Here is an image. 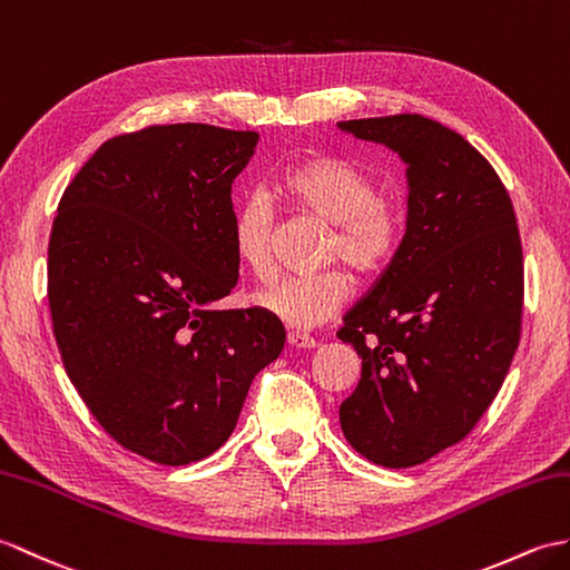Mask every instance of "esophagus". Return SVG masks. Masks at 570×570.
<instances>
[{
  "label": "esophagus",
  "mask_w": 570,
  "mask_h": 570,
  "mask_svg": "<svg viewBox=\"0 0 570 570\" xmlns=\"http://www.w3.org/2000/svg\"><path fill=\"white\" fill-rule=\"evenodd\" d=\"M286 342H288L291 347H296V350H313L317 345V342L311 335H306V333H288Z\"/></svg>",
  "instance_id": "obj_1"
}]
</instances>
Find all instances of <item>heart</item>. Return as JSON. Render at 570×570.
Returning a JSON list of instances; mask_svg holds the SVG:
<instances>
[{
  "instance_id": "b5f03b06",
  "label": "heart",
  "mask_w": 570,
  "mask_h": 570,
  "mask_svg": "<svg viewBox=\"0 0 570 570\" xmlns=\"http://www.w3.org/2000/svg\"><path fill=\"white\" fill-rule=\"evenodd\" d=\"M282 194L291 204L333 223L327 259H342L362 276L381 274L403 240V214L379 196L374 177L340 157H311L291 165L282 177ZM274 206L255 191L243 198L233 218V247L247 272L259 279L272 274ZM352 294L345 272L284 276L253 296L255 306L288 327L323 325L342 311Z\"/></svg>"
}]
</instances>
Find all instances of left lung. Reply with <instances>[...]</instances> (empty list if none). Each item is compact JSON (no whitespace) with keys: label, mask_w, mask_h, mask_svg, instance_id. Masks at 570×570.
Returning <instances> with one entry per match:
<instances>
[{"label":"left lung","mask_w":570,"mask_h":570,"mask_svg":"<svg viewBox=\"0 0 570 570\" xmlns=\"http://www.w3.org/2000/svg\"><path fill=\"white\" fill-rule=\"evenodd\" d=\"M337 128L407 167L399 253L337 330L362 356L342 432L374 464L407 469L464 440L508 376L522 325L520 230L495 169L456 130L420 114Z\"/></svg>","instance_id":"obj_1"}]
</instances>
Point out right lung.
I'll return each instance as SVG.
<instances>
[{
    "instance_id": "right-lung-1",
    "label": "right lung",
    "mask_w": 570,
    "mask_h": 570,
    "mask_svg": "<svg viewBox=\"0 0 570 570\" xmlns=\"http://www.w3.org/2000/svg\"><path fill=\"white\" fill-rule=\"evenodd\" d=\"M257 140L206 124L111 138L52 220L48 301L65 372L99 425L155 464L214 454L284 350L276 317L210 308L237 284L233 181Z\"/></svg>"
}]
</instances>
